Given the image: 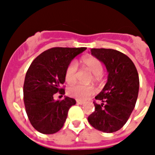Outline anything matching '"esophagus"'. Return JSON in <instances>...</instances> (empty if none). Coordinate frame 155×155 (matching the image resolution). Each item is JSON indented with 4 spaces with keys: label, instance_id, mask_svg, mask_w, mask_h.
Instances as JSON below:
<instances>
[{
    "label": "esophagus",
    "instance_id": "obj_1",
    "mask_svg": "<svg viewBox=\"0 0 155 155\" xmlns=\"http://www.w3.org/2000/svg\"><path fill=\"white\" fill-rule=\"evenodd\" d=\"M84 101H81V100H77V103L78 105H82V104H84Z\"/></svg>",
    "mask_w": 155,
    "mask_h": 155
}]
</instances>
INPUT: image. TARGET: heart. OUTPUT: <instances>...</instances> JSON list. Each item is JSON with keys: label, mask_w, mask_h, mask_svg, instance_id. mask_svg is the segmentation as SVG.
Instances as JSON below:
<instances>
[{"label": "heart", "mask_w": 155, "mask_h": 155, "mask_svg": "<svg viewBox=\"0 0 155 155\" xmlns=\"http://www.w3.org/2000/svg\"><path fill=\"white\" fill-rule=\"evenodd\" d=\"M81 64L84 68L89 70L93 74V80L99 81L102 77L103 68L98 59L94 57H85L81 59ZM78 74V65L75 62H71L68 64L65 71V81L69 84L76 82ZM95 90L92 86H85L82 84H76L69 87L68 94L71 97L77 98L78 100H85L88 97L94 94Z\"/></svg>", "instance_id": "b5f03b06"}]
</instances>
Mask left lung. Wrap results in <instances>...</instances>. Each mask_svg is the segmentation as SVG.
I'll return each mask as SVG.
<instances>
[{"label":"left lung","mask_w":155,"mask_h":155,"mask_svg":"<svg viewBox=\"0 0 155 155\" xmlns=\"http://www.w3.org/2000/svg\"><path fill=\"white\" fill-rule=\"evenodd\" d=\"M91 55L103 63L108 79L103 89L95 96L94 112L87 118L98 130L113 133L125 125L130 116L139 91L137 68L127 55L112 49H91Z\"/></svg>","instance_id":"obj_1"}]
</instances>
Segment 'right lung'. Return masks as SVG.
<instances>
[{
    "instance_id": "right-lung-1",
    "label": "right lung",
    "mask_w": 155,
    "mask_h": 155,
    "mask_svg": "<svg viewBox=\"0 0 155 155\" xmlns=\"http://www.w3.org/2000/svg\"><path fill=\"white\" fill-rule=\"evenodd\" d=\"M87 48H51L32 61L25 78L23 94L27 116L32 127L44 134H53L63 127L68 110L76 104L65 96L54 99L56 93L65 94L61 85L65 82V71L74 58Z\"/></svg>"
}]
</instances>
